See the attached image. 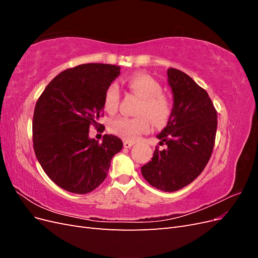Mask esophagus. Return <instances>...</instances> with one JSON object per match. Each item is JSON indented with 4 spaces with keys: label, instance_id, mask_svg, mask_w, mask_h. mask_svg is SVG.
<instances>
[{
    "label": "esophagus",
    "instance_id": "obj_1",
    "mask_svg": "<svg viewBox=\"0 0 258 258\" xmlns=\"http://www.w3.org/2000/svg\"><path fill=\"white\" fill-rule=\"evenodd\" d=\"M134 144H135V143L131 142V141H124V142H123V147H124V148H130Z\"/></svg>",
    "mask_w": 258,
    "mask_h": 258
}]
</instances>
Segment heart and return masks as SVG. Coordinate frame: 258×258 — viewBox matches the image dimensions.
Instances as JSON below:
<instances>
[{
	"mask_svg": "<svg viewBox=\"0 0 258 258\" xmlns=\"http://www.w3.org/2000/svg\"><path fill=\"white\" fill-rule=\"evenodd\" d=\"M129 91L138 96L141 101L137 108V117L120 116L112 120V134L127 141H135L140 136L151 129V121L155 126H165L172 115L173 106L171 100L162 93L161 85L152 76L134 74L126 80ZM120 100V90L116 83L107 86L103 96L104 110L113 114L117 111Z\"/></svg>",
	"mask_w": 258,
	"mask_h": 258,
	"instance_id": "b5f03b06",
	"label": "heart"
}]
</instances>
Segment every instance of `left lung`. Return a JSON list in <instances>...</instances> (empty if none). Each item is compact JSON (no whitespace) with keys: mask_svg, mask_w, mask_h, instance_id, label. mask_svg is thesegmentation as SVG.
Segmentation results:
<instances>
[{"mask_svg":"<svg viewBox=\"0 0 258 258\" xmlns=\"http://www.w3.org/2000/svg\"><path fill=\"white\" fill-rule=\"evenodd\" d=\"M173 111L157 138L152 161L141 168L143 177L162 191H176L190 184L209 162L217 128V112L208 92L190 76L170 68Z\"/></svg>","mask_w":258,"mask_h":258,"instance_id":"obj_1","label":"left lung"}]
</instances>
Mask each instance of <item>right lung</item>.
<instances>
[{"mask_svg":"<svg viewBox=\"0 0 258 258\" xmlns=\"http://www.w3.org/2000/svg\"><path fill=\"white\" fill-rule=\"evenodd\" d=\"M119 67L86 63L67 69L47 85L33 115V148L45 173L61 188L74 194L95 190L107 176L113 156L122 141L104 135L102 143L89 139V130L104 129L106 87L119 75Z\"/></svg>","mask_w":258,"mask_h":258,"instance_id":"obj_1","label":"right lung"}]
</instances>
